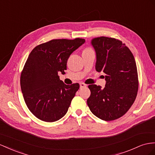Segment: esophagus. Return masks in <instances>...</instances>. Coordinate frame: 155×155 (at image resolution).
I'll return each mask as SVG.
<instances>
[{
    "instance_id": "esophagus-1",
    "label": "esophagus",
    "mask_w": 155,
    "mask_h": 155,
    "mask_svg": "<svg viewBox=\"0 0 155 155\" xmlns=\"http://www.w3.org/2000/svg\"><path fill=\"white\" fill-rule=\"evenodd\" d=\"M79 85H80V88H83V87H87V85L85 84L84 83H82V82H81L80 83H79Z\"/></svg>"
}]
</instances>
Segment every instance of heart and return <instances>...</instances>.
Masks as SVG:
<instances>
[{"mask_svg":"<svg viewBox=\"0 0 155 155\" xmlns=\"http://www.w3.org/2000/svg\"><path fill=\"white\" fill-rule=\"evenodd\" d=\"M85 50H92V49L90 48H86Z\"/></svg>","mask_w":155,"mask_h":155,"instance_id":"1","label":"heart"}]
</instances>
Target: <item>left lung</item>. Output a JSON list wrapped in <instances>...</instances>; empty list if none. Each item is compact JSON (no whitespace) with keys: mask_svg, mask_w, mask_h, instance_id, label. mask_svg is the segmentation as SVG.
<instances>
[{"mask_svg":"<svg viewBox=\"0 0 155 155\" xmlns=\"http://www.w3.org/2000/svg\"><path fill=\"white\" fill-rule=\"evenodd\" d=\"M97 55L96 70L106 74L104 88L88 86L91 96L87 105L93 114L104 120L120 118L136 98L138 77L136 61L125 44L115 38L98 37L91 40Z\"/></svg>","mask_w":155,"mask_h":155,"instance_id":"1","label":"left lung"}]
</instances>
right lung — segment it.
<instances>
[{
    "mask_svg": "<svg viewBox=\"0 0 155 155\" xmlns=\"http://www.w3.org/2000/svg\"><path fill=\"white\" fill-rule=\"evenodd\" d=\"M85 41L79 38L52 40L29 54L21 74V89L28 110L38 119L55 122L68 111L79 85H66L58 74L64 72L70 55Z\"/></svg>",
    "mask_w": 155,
    "mask_h": 155,
    "instance_id": "obj_1",
    "label": "right lung"
}]
</instances>
